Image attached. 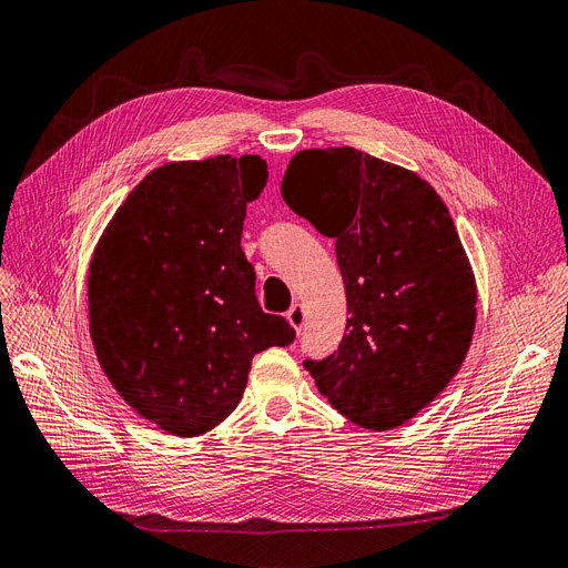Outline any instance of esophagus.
Here are the masks:
<instances>
[{
	"mask_svg": "<svg viewBox=\"0 0 568 568\" xmlns=\"http://www.w3.org/2000/svg\"><path fill=\"white\" fill-rule=\"evenodd\" d=\"M286 320H288V324L296 328V333H301L303 331V324H305V310H303V305H293L288 312H286Z\"/></svg>",
	"mask_w": 568,
	"mask_h": 568,
	"instance_id": "1",
	"label": "esophagus"
}]
</instances>
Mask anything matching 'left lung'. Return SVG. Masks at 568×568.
<instances>
[{
    "instance_id": "left-lung-1",
    "label": "left lung",
    "mask_w": 568,
    "mask_h": 568,
    "mask_svg": "<svg viewBox=\"0 0 568 568\" xmlns=\"http://www.w3.org/2000/svg\"><path fill=\"white\" fill-rule=\"evenodd\" d=\"M282 197L335 240L347 328L337 352L305 361L339 415L389 430L462 368L478 288L445 202L415 172L352 146L291 158Z\"/></svg>"
}]
</instances>
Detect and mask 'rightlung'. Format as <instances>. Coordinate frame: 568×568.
<instances>
[{
	"label": "right lung",
	"instance_id": "obj_1",
	"mask_svg": "<svg viewBox=\"0 0 568 568\" xmlns=\"http://www.w3.org/2000/svg\"><path fill=\"white\" fill-rule=\"evenodd\" d=\"M261 155L168 163L130 191L88 270L90 337L123 400L193 438L229 417L254 354L296 337L256 301L240 240L261 195Z\"/></svg>",
	"mask_w": 568,
	"mask_h": 568
}]
</instances>
